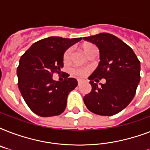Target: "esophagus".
<instances>
[{
  "instance_id": "obj_1",
  "label": "esophagus",
  "mask_w": 150,
  "mask_h": 150,
  "mask_svg": "<svg viewBox=\"0 0 150 150\" xmlns=\"http://www.w3.org/2000/svg\"><path fill=\"white\" fill-rule=\"evenodd\" d=\"M82 82H83V81H82V79H78V85L79 86V85L81 84V83H82Z\"/></svg>"
}]
</instances>
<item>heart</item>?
<instances>
[{
    "label": "heart",
    "mask_w": 150,
    "mask_h": 150,
    "mask_svg": "<svg viewBox=\"0 0 150 150\" xmlns=\"http://www.w3.org/2000/svg\"><path fill=\"white\" fill-rule=\"evenodd\" d=\"M95 46L91 44V43H86L83 46V50L86 53V54H88L89 52L95 49ZM71 48H68L64 51L63 55L64 62H68L71 59ZM72 74L76 75L78 77H85L86 75L89 74L90 71V69L89 68H75L72 69Z\"/></svg>",
    "instance_id": "heart-1"
}]
</instances>
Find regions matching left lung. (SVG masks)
Instances as JSON below:
<instances>
[{
    "instance_id": "8db88e82",
    "label": "left lung",
    "mask_w": 150,
    "mask_h": 150,
    "mask_svg": "<svg viewBox=\"0 0 150 150\" xmlns=\"http://www.w3.org/2000/svg\"><path fill=\"white\" fill-rule=\"evenodd\" d=\"M83 39L97 46L100 59L97 68L89 77L92 90L84 96V103L94 114L114 115L135 96L140 81L139 60L129 46L112 34L103 33ZM102 78L106 83L101 87L93 82Z\"/></svg>"
}]
</instances>
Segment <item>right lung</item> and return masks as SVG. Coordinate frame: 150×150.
<instances>
[{
  "mask_svg": "<svg viewBox=\"0 0 150 150\" xmlns=\"http://www.w3.org/2000/svg\"><path fill=\"white\" fill-rule=\"evenodd\" d=\"M81 40L50 36L34 43L21 57L18 86L28 107L39 116H56L65 110L68 93L77 86V80L68 74L63 82L52 77L64 67L65 50Z\"/></svg>",
  "mask_w": 150,
  "mask_h": 150,
  "instance_id": "right-lung-1",
  "label": "right lung"
}]
</instances>
